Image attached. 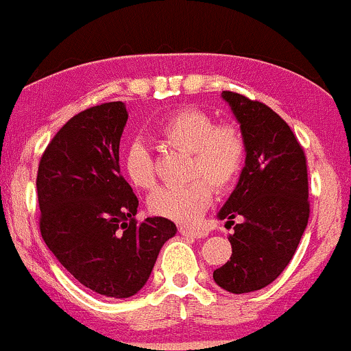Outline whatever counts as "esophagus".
<instances>
[{
	"mask_svg": "<svg viewBox=\"0 0 351 351\" xmlns=\"http://www.w3.org/2000/svg\"><path fill=\"white\" fill-rule=\"evenodd\" d=\"M179 232L182 236H189V237H206L207 231L199 228H187V226H180Z\"/></svg>",
	"mask_w": 351,
	"mask_h": 351,
	"instance_id": "1",
	"label": "esophagus"
}]
</instances>
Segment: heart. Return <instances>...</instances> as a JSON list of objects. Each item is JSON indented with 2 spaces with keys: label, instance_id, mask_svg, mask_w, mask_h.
I'll list each match as a JSON object with an SVG mask.
<instances>
[{
  "label": "heart",
  "instance_id": "obj_1",
  "mask_svg": "<svg viewBox=\"0 0 351 351\" xmlns=\"http://www.w3.org/2000/svg\"><path fill=\"white\" fill-rule=\"evenodd\" d=\"M157 135L165 145L189 154L186 176L191 180L182 186L157 189L147 206L156 216L187 224L210 204L211 185L217 192H224L236 182L246 159V138L236 123H216L213 115L197 107L176 110L162 120ZM122 165L135 189L149 191L156 186L152 154L142 141L129 144Z\"/></svg>",
  "mask_w": 351,
  "mask_h": 351
}]
</instances>
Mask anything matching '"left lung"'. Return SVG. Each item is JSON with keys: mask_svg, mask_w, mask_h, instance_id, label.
I'll list each match as a JSON object with an SVG mask.
<instances>
[{"mask_svg": "<svg viewBox=\"0 0 351 351\" xmlns=\"http://www.w3.org/2000/svg\"><path fill=\"white\" fill-rule=\"evenodd\" d=\"M246 138L239 182L217 214L226 224L244 221L229 236L231 259L213 273L234 295L258 291L276 280L295 256L310 217L303 147L276 112L258 100L222 92Z\"/></svg>", "mask_w": 351, "mask_h": 351, "instance_id": "obj_1", "label": "left lung"}]
</instances>
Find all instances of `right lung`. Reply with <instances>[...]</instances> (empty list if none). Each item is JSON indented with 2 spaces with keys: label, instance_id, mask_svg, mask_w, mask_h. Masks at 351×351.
I'll use <instances>...</instances> for the list:
<instances>
[{
  "label": "right lung",
  "instance_id": "1",
  "mask_svg": "<svg viewBox=\"0 0 351 351\" xmlns=\"http://www.w3.org/2000/svg\"><path fill=\"white\" fill-rule=\"evenodd\" d=\"M127 108L108 101L71 117L41 156L36 176L40 231L63 267L92 291H141L177 228L165 217L135 221L138 199L120 176Z\"/></svg>",
  "mask_w": 351,
  "mask_h": 351
}]
</instances>
